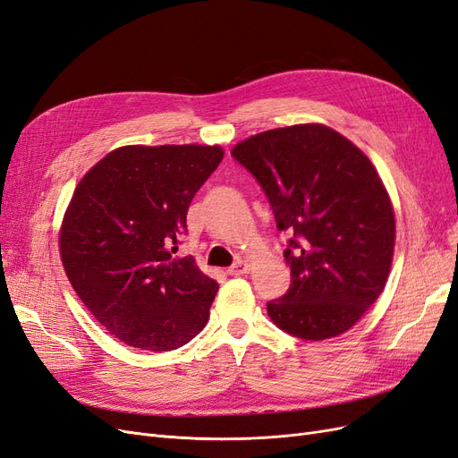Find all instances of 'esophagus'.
Here are the masks:
<instances>
[{
  "label": "esophagus",
  "mask_w": 458,
  "mask_h": 458,
  "mask_svg": "<svg viewBox=\"0 0 458 458\" xmlns=\"http://www.w3.org/2000/svg\"><path fill=\"white\" fill-rule=\"evenodd\" d=\"M249 272V262L243 260V259H238L233 262V267L228 270L230 276H242V274H247Z\"/></svg>",
  "instance_id": "esophagus-1"
}]
</instances>
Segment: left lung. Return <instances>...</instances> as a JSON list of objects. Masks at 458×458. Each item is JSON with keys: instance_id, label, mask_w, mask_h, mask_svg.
<instances>
[{"instance_id": "1", "label": "left lung", "mask_w": 458, "mask_h": 458, "mask_svg": "<svg viewBox=\"0 0 458 458\" xmlns=\"http://www.w3.org/2000/svg\"><path fill=\"white\" fill-rule=\"evenodd\" d=\"M232 156L267 194L291 240V285L267 304L279 329L302 341L343 335L386 285L395 218L375 165L341 132L319 123L270 129Z\"/></svg>"}]
</instances>
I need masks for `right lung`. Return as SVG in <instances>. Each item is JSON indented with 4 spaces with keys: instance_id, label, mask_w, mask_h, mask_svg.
Returning <instances> with one entry per match:
<instances>
[{
    "instance_id": "add662e5",
    "label": "right lung",
    "mask_w": 458,
    "mask_h": 458,
    "mask_svg": "<svg viewBox=\"0 0 458 458\" xmlns=\"http://www.w3.org/2000/svg\"><path fill=\"white\" fill-rule=\"evenodd\" d=\"M223 157L220 146H122L76 186L58 238L63 267L127 346L181 348L208 323L218 284L173 253L191 199Z\"/></svg>"
}]
</instances>
